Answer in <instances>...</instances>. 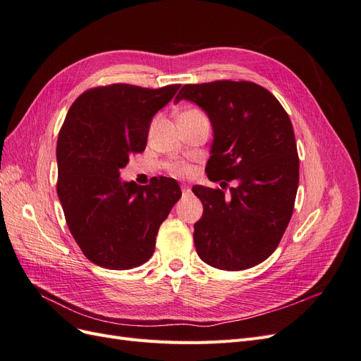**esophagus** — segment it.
<instances>
[{
    "instance_id": "obj_1",
    "label": "esophagus",
    "mask_w": 361,
    "mask_h": 361,
    "mask_svg": "<svg viewBox=\"0 0 361 361\" xmlns=\"http://www.w3.org/2000/svg\"><path fill=\"white\" fill-rule=\"evenodd\" d=\"M180 188H182V194H183V195H188V194L191 192V188L187 187V185H182Z\"/></svg>"
}]
</instances>
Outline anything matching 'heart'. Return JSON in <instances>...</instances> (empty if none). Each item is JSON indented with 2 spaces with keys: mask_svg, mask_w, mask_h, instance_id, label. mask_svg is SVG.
Wrapping results in <instances>:
<instances>
[{
  "mask_svg": "<svg viewBox=\"0 0 361 361\" xmlns=\"http://www.w3.org/2000/svg\"><path fill=\"white\" fill-rule=\"evenodd\" d=\"M188 111H194V110H188ZM170 170L174 174H187V173H190V169L187 166H182V164H171Z\"/></svg>",
  "mask_w": 361,
  "mask_h": 361,
  "instance_id": "1",
  "label": "heart"
}]
</instances>
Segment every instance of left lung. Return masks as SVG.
Returning <instances> with one entry per match:
<instances>
[{"label": "left lung", "instance_id": "1", "mask_svg": "<svg viewBox=\"0 0 361 361\" xmlns=\"http://www.w3.org/2000/svg\"><path fill=\"white\" fill-rule=\"evenodd\" d=\"M182 99L197 104L212 123L207 178L235 180L228 194L192 187L203 203L194 224L197 255L226 271L259 265L277 248L297 197L300 159L290 118L274 94L250 81L185 84L174 102Z\"/></svg>", "mask_w": 361, "mask_h": 361}]
</instances>
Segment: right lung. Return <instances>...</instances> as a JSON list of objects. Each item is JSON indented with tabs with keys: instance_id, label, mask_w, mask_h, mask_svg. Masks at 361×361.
Returning a JSON list of instances; mask_svg holds the SVG:
<instances>
[{
	"instance_id": "1",
	"label": "right lung",
	"mask_w": 361,
	"mask_h": 361,
	"mask_svg": "<svg viewBox=\"0 0 361 361\" xmlns=\"http://www.w3.org/2000/svg\"><path fill=\"white\" fill-rule=\"evenodd\" d=\"M179 84L94 87L76 97L57 141V194L84 256L108 269H133L155 251L158 228L180 199L171 178L122 182L120 170L146 149L152 117Z\"/></svg>"
}]
</instances>
